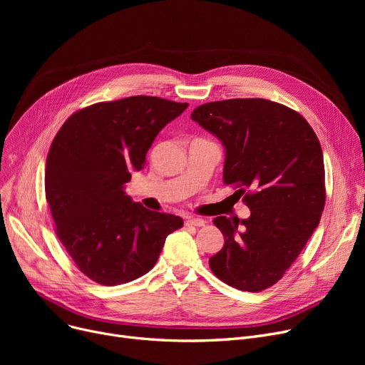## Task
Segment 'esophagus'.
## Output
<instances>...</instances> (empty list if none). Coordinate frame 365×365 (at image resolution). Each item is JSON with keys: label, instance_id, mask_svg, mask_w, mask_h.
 Instances as JSON below:
<instances>
[{"label": "esophagus", "instance_id": "34e87169", "mask_svg": "<svg viewBox=\"0 0 365 365\" xmlns=\"http://www.w3.org/2000/svg\"><path fill=\"white\" fill-rule=\"evenodd\" d=\"M186 225H190V226H204L205 225V220L204 219H200V217H187L186 219Z\"/></svg>", "mask_w": 365, "mask_h": 365}]
</instances>
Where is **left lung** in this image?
Returning a JSON list of instances; mask_svg holds the SVG:
<instances>
[{"mask_svg": "<svg viewBox=\"0 0 365 365\" xmlns=\"http://www.w3.org/2000/svg\"><path fill=\"white\" fill-rule=\"evenodd\" d=\"M190 118L223 143V182L238 187L252 212L242 220H213L225 244L210 267L238 290L262 292L282 278L319 223L325 204L319 140L299 112L266 99L204 103Z\"/></svg>", "mask_w": 365, "mask_h": 365, "instance_id": "1", "label": "left lung"}]
</instances>
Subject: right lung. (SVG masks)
I'll return each instance as SVG.
<instances>
[{
  "label": "right lung",
  "instance_id": "1",
  "mask_svg": "<svg viewBox=\"0 0 365 365\" xmlns=\"http://www.w3.org/2000/svg\"><path fill=\"white\" fill-rule=\"evenodd\" d=\"M187 108L152 96L76 110L57 131L46 167V198L76 267L94 282L120 285L149 272L179 216L150 212L124 192L157 134Z\"/></svg>",
  "mask_w": 365,
  "mask_h": 365
}]
</instances>
